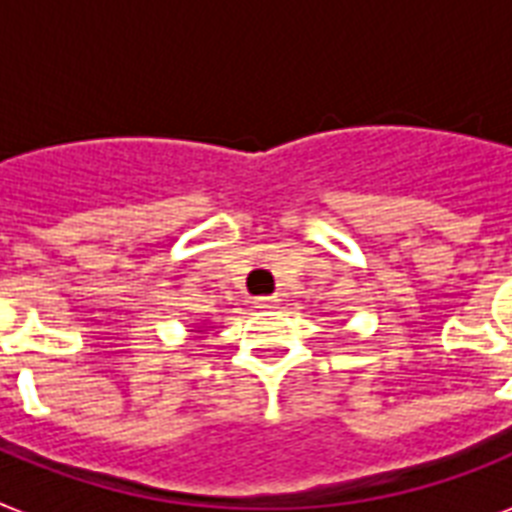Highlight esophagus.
Returning <instances> with one entry per match:
<instances>
[{
  "instance_id": "34e87169",
  "label": "esophagus",
  "mask_w": 512,
  "mask_h": 512,
  "mask_svg": "<svg viewBox=\"0 0 512 512\" xmlns=\"http://www.w3.org/2000/svg\"><path fill=\"white\" fill-rule=\"evenodd\" d=\"M255 304L257 309H276V306H279V298H276V295H263V298H257Z\"/></svg>"
}]
</instances>
